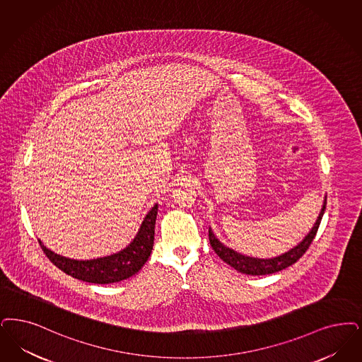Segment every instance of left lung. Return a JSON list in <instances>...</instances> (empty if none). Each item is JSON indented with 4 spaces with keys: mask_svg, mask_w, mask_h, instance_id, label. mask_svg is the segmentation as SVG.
I'll use <instances>...</instances> for the list:
<instances>
[{
    "mask_svg": "<svg viewBox=\"0 0 362 362\" xmlns=\"http://www.w3.org/2000/svg\"><path fill=\"white\" fill-rule=\"evenodd\" d=\"M325 209H326V197L323 201L322 210L319 213L318 219L314 223V226L311 228V230L304 237L303 240L296 246H293L292 249H289L288 252L274 257V259H257V257H249L244 256L235 250H233L230 247L223 245L217 237L214 235V233L211 229H209V240H210V245L214 249V252L219 256L221 260L225 261L226 264H229L235 271L245 274V275L260 276L269 275V274H275L281 269L288 268L289 265L295 264L299 260L305 250L308 249L310 244L313 243V240L315 238L317 232H318L319 225L322 217L325 214Z\"/></svg>",
    "mask_w": 362,
    "mask_h": 362,
    "instance_id": "1",
    "label": "left lung"
}]
</instances>
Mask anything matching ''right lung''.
<instances>
[{
	"mask_svg": "<svg viewBox=\"0 0 362 362\" xmlns=\"http://www.w3.org/2000/svg\"><path fill=\"white\" fill-rule=\"evenodd\" d=\"M158 203L148 211L133 241L125 249L94 260H73L47 249L39 240L45 256L67 275L94 284H110L136 275L151 256L155 240Z\"/></svg>",
	"mask_w": 362,
	"mask_h": 362,
	"instance_id": "1",
	"label": "right lung"
}]
</instances>
